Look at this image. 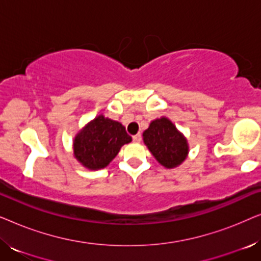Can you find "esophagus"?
<instances>
[{"mask_svg": "<svg viewBox=\"0 0 261 261\" xmlns=\"http://www.w3.org/2000/svg\"><path fill=\"white\" fill-rule=\"evenodd\" d=\"M133 141L135 142V144H139V142L141 141V135H140V134L134 135V137H133Z\"/></svg>", "mask_w": 261, "mask_h": 261, "instance_id": "esophagus-1", "label": "esophagus"}]
</instances>
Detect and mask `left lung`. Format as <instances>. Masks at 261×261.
Returning a JSON list of instances; mask_svg holds the SVG:
<instances>
[{
	"label": "left lung",
	"mask_w": 261,
	"mask_h": 261,
	"mask_svg": "<svg viewBox=\"0 0 261 261\" xmlns=\"http://www.w3.org/2000/svg\"><path fill=\"white\" fill-rule=\"evenodd\" d=\"M142 139L156 162L166 169H174L188 158L187 138L166 116L153 120L142 133Z\"/></svg>",
	"instance_id": "1"
}]
</instances>
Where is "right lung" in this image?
Here are the masks:
<instances>
[{
  "label": "right lung",
  "instance_id": "1",
  "mask_svg": "<svg viewBox=\"0 0 261 261\" xmlns=\"http://www.w3.org/2000/svg\"><path fill=\"white\" fill-rule=\"evenodd\" d=\"M132 138L126 128L105 115L96 116L76 134L73 139V155L88 170L105 169L115 158L123 145Z\"/></svg>",
  "mask_w": 261,
  "mask_h": 261
}]
</instances>
